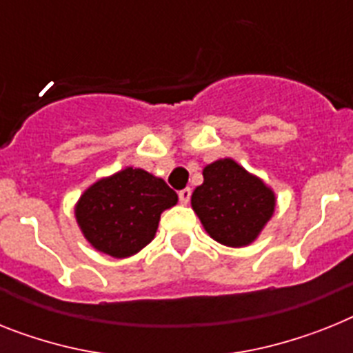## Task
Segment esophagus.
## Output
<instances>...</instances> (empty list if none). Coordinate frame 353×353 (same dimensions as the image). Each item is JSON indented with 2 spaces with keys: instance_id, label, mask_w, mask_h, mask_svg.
I'll return each mask as SVG.
<instances>
[{
  "instance_id": "34e87169",
  "label": "esophagus",
  "mask_w": 353,
  "mask_h": 353,
  "mask_svg": "<svg viewBox=\"0 0 353 353\" xmlns=\"http://www.w3.org/2000/svg\"><path fill=\"white\" fill-rule=\"evenodd\" d=\"M190 195H192L190 188H183V190L179 192V201H181V204L190 203Z\"/></svg>"
}]
</instances>
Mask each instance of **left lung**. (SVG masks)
Segmentation results:
<instances>
[{"label":"left lung","instance_id":"left-lung-1","mask_svg":"<svg viewBox=\"0 0 353 353\" xmlns=\"http://www.w3.org/2000/svg\"><path fill=\"white\" fill-rule=\"evenodd\" d=\"M203 177L192 194V208L206 233L228 248L256 241L274 213V192L232 158L206 165Z\"/></svg>","mask_w":353,"mask_h":353}]
</instances>
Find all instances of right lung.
Listing matches in <instances>:
<instances>
[{"label":"right lung","instance_id":"add662e5","mask_svg":"<svg viewBox=\"0 0 353 353\" xmlns=\"http://www.w3.org/2000/svg\"><path fill=\"white\" fill-rule=\"evenodd\" d=\"M176 204L161 177L127 167L93 183L77 201L75 219L94 250L127 259L152 242L161 213Z\"/></svg>","mask_w":353,"mask_h":353}]
</instances>
